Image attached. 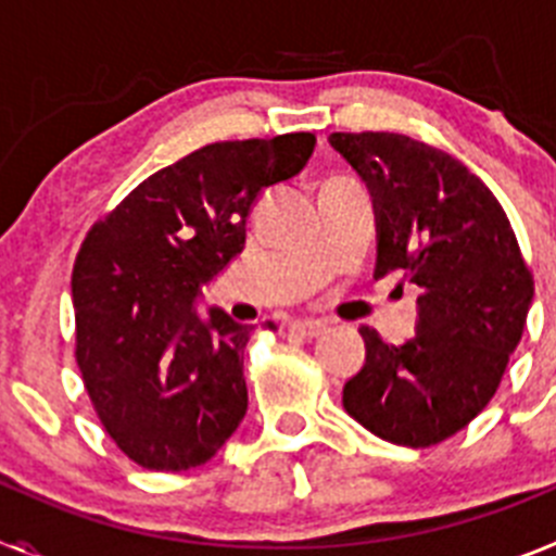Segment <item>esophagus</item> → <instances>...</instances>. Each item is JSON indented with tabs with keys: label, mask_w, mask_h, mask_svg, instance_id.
Segmentation results:
<instances>
[{
	"label": "esophagus",
	"mask_w": 556,
	"mask_h": 556,
	"mask_svg": "<svg viewBox=\"0 0 556 556\" xmlns=\"http://www.w3.org/2000/svg\"><path fill=\"white\" fill-rule=\"evenodd\" d=\"M289 331L301 339H314L326 331V326H323V323H314V320H298V323H292V328H289Z\"/></svg>",
	"instance_id": "esophagus-1"
}]
</instances>
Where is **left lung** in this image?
I'll use <instances>...</instances> for the list:
<instances>
[{"mask_svg": "<svg viewBox=\"0 0 556 556\" xmlns=\"http://www.w3.org/2000/svg\"><path fill=\"white\" fill-rule=\"evenodd\" d=\"M376 208V278L401 273L417 294V331L390 345L370 326L365 367L342 390L353 420L387 443L429 448L490 404L534 298L493 191L448 152L401 132H331Z\"/></svg>", "mask_w": 556, "mask_h": 556, "instance_id": "8db88e82", "label": "left lung"}]
</instances>
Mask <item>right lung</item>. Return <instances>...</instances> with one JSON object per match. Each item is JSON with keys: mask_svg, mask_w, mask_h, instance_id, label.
Listing matches in <instances>:
<instances>
[{"mask_svg": "<svg viewBox=\"0 0 556 556\" xmlns=\"http://www.w3.org/2000/svg\"><path fill=\"white\" fill-rule=\"evenodd\" d=\"M314 144L312 132H287L200 147L141 180L83 239L77 367L102 429L141 468H198L242 424L253 326L223 308L203 320L194 301L244 250L255 198L294 178Z\"/></svg>", "mask_w": 556, "mask_h": 556, "instance_id": "1", "label": "right lung"}]
</instances>
